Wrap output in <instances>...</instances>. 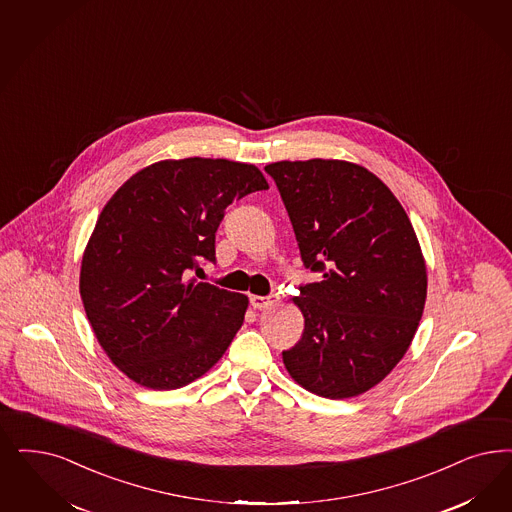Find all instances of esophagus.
Wrapping results in <instances>:
<instances>
[{"mask_svg": "<svg viewBox=\"0 0 512 512\" xmlns=\"http://www.w3.org/2000/svg\"><path fill=\"white\" fill-rule=\"evenodd\" d=\"M278 295H268V297H259V295H253L249 297V304L257 310H263V308H270L274 304H278Z\"/></svg>", "mask_w": 512, "mask_h": 512, "instance_id": "34e87169", "label": "esophagus"}]
</instances>
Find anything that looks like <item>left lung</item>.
<instances>
[{"label":"left lung","mask_w":512,"mask_h":512,"mask_svg":"<svg viewBox=\"0 0 512 512\" xmlns=\"http://www.w3.org/2000/svg\"><path fill=\"white\" fill-rule=\"evenodd\" d=\"M300 259L321 282L300 285L299 342L283 352L302 388L346 399L382 382L422 319L427 274L403 206L367 168L344 160L274 162Z\"/></svg>","instance_id":"obj_1"}]
</instances>
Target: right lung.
Segmentation results:
<instances>
[{
  "label": "right lung",
  "mask_w": 512,
  "mask_h": 512,
  "mask_svg": "<svg viewBox=\"0 0 512 512\" xmlns=\"http://www.w3.org/2000/svg\"><path fill=\"white\" fill-rule=\"evenodd\" d=\"M268 189L253 164L162 160L130 177L100 213L79 291L109 359L149 389L191 384L227 352L247 297L187 280L215 263V232L234 200Z\"/></svg>",
  "instance_id": "add662e5"
}]
</instances>
